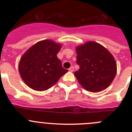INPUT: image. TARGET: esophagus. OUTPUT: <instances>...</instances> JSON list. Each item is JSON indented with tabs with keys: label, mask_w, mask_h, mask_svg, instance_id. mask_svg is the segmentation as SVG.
I'll return each instance as SVG.
<instances>
[{
	"label": "esophagus",
	"mask_w": 132,
	"mask_h": 132,
	"mask_svg": "<svg viewBox=\"0 0 132 132\" xmlns=\"http://www.w3.org/2000/svg\"><path fill=\"white\" fill-rule=\"evenodd\" d=\"M69 71H71V72H73V71H74V67L73 66H71V67L69 68Z\"/></svg>",
	"instance_id": "1"
}]
</instances>
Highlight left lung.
<instances>
[{"label": "left lung", "mask_w": 132, "mask_h": 132, "mask_svg": "<svg viewBox=\"0 0 132 132\" xmlns=\"http://www.w3.org/2000/svg\"><path fill=\"white\" fill-rule=\"evenodd\" d=\"M77 64L80 66L74 75L87 91L96 93L105 89L115 78L117 65L111 54L102 45L89 41L78 46Z\"/></svg>", "instance_id": "8db88e82"}]
</instances>
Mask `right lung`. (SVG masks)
I'll list each match as a JSON object with an SVG mask.
<instances>
[{"mask_svg":"<svg viewBox=\"0 0 132 132\" xmlns=\"http://www.w3.org/2000/svg\"><path fill=\"white\" fill-rule=\"evenodd\" d=\"M61 48L60 44L43 40L23 54L19 63V73L30 88L39 91L48 89L68 72L57 57Z\"/></svg>","mask_w":132,"mask_h":132,"instance_id":"1","label":"right lung"}]
</instances>
